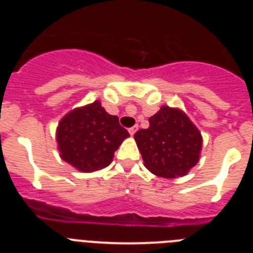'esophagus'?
I'll list each match as a JSON object with an SVG mask.
<instances>
[{"mask_svg": "<svg viewBox=\"0 0 253 253\" xmlns=\"http://www.w3.org/2000/svg\"><path fill=\"white\" fill-rule=\"evenodd\" d=\"M137 130H138V125H134V126H131V128L129 129V133H130V135H134Z\"/></svg>", "mask_w": 253, "mask_h": 253, "instance_id": "34e87169", "label": "esophagus"}]
</instances>
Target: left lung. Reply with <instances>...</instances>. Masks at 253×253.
Masks as SVG:
<instances>
[{
  "instance_id": "obj_1",
  "label": "left lung",
  "mask_w": 253,
  "mask_h": 253,
  "mask_svg": "<svg viewBox=\"0 0 253 253\" xmlns=\"http://www.w3.org/2000/svg\"><path fill=\"white\" fill-rule=\"evenodd\" d=\"M144 166L156 176H185L199 162L203 137L189 116L177 107L163 105L149 118V128L134 134Z\"/></svg>"
}]
</instances>
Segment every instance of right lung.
Listing matches in <instances>:
<instances>
[{
  "label": "right lung",
  "mask_w": 253,
  "mask_h": 253,
  "mask_svg": "<svg viewBox=\"0 0 253 253\" xmlns=\"http://www.w3.org/2000/svg\"><path fill=\"white\" fill-rule=\"evenodd\" d=\"M128 137L118 116L107 114L100 101L69 111L60 119L55 133L60 158L81 172L109 166Z\"/></svg>",
  "instance_id": "right-lung-1"
}]
</instances>
